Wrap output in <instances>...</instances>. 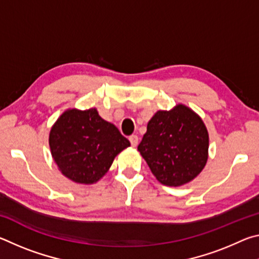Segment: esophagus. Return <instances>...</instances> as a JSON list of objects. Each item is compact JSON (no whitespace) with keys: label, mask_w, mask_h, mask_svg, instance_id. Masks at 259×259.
Segmentation results:
<instances>
[{"label":"esophagus","mask_w":259,"mask_h":259,"mask_svg":"<svg viewBox=\"0 0 259 259\" xmlns=\"http://www.w3.org/2000/svg\"><path fill=\"white\" fill-rule=\"evenodd\" d=\"M129 140H130L131 145H133L134 147H136V146L138 145V136H136V135H131L130 137H129Z\"/></svg>","instance_id":"obj_1"}]
</instances>
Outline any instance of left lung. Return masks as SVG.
Segmentation results:
<instances>
[{"instance_id": "left-lung-1", "label": "left lung", "mask_w": 259, "mask_h": 259, "mask_svg": "<svg viewBox=\"0 0 259 259\" xmlns=\"http://www.w3.org/2000/svg\"><path fill=\"white\" fill-rule=\"evenodd\" d=\"M208 147V131L201 117L178 105L169 112L155 113L138 151L157 181L166 186H181L202 171Z\"/></svg>"}]
</instances>
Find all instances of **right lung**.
Listing matches in <instances>:
<instances>
[{
    "mask_svg": "<svg viewBox=\"0 0 259 259\" xmlns=\"http://www.w3.org/2000/svg\"><path fill=\"white\" fill-rule=\"evenodd\" d=\"M49 145L63 175L73 182L94 184L130 143L115 125L98 115L97 109L91 108L65 112L51 128Z\"/></svg>",
    "mask_w": 259,
    "mask_h": 259,
    "instance_id": "add662e5",
    "label": "right lung"
}]
</instances>
